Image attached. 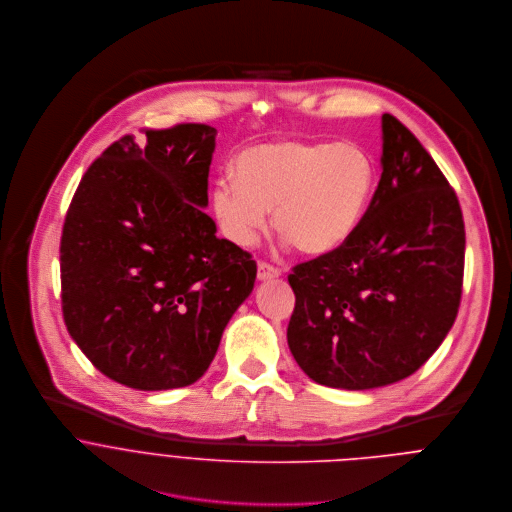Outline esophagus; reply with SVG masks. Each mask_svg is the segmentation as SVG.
Instances as JSON below:
<instances>
[{"label":"esophagus","instance_id":"esophagus-1","mask_svg":"<svg viewBox=\"0 0 512 512\" xmlns=\"http://www.w3.org/2000/svg\"><path fill=\"white\" fill-rule=\"evenodd\" d=\"M278 276H280V272H278L274 266H270V264H266V262H260V264H258V280H260V282L276 280Z\"/></svg>","mask_w":512,"mask_h":512}]
</instances>
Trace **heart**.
<instances>
[{"instance_id": "heart-1", "label": "heart", "mask_w": 512, "mask_h": 512, "mask_svg": "<svg viewBox=\"0 0 512 512\" xmlns=\"http://www.w3.org/2000/svg\"><path fill=\"white\" fill-rule=\"evenodd\" d=\"M377 186L373 159L349 143L278 141L246 149L236 176L214 182L212 208L238 246H254L268 226L302 254L338 252L363 222Z\"/></svg>"}]
</instances>
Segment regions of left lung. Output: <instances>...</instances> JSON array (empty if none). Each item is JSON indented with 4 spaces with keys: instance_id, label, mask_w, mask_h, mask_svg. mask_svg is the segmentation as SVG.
<instances>
[{
    "instance_id": "8db88e82",
    "label": "left lung",
    "mask_w": 512,
    "mask_h": 512,
    "mask_svg": "<svg viewBox=\"0 0 512 512\" xmlns=\"http://www.w3.org/2000/svg\"><path fill=\"white\" fill-rule=\"evenodd\" d=\"M381 178L334 254L298 264L288 345L320 385L363 391L415 373L455 324L465 224L455 190L415 135L381 117Z\"/></svg>"
}]
</instances>
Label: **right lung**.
Here are the masks:
<instances>
[{
    "mask_svg": "<svg viewBox=\"0 0 512 512\" xmlns=\"http://www.w3.org/2000/svg\"><path fill=\"white\" fill-rule=\"evenodd\" d=\"M216 129L125 135L81 178L61 236L69 336L109 379L163 391L198 381L252 294L256 262L216 236Z\"/></svg>",
    "mask_w": 512,
    "mask_h": 512,
    "instance_id": "obj_1",
    "label": "right lung"
}]
</instances>
